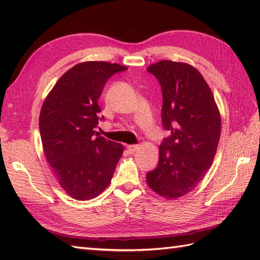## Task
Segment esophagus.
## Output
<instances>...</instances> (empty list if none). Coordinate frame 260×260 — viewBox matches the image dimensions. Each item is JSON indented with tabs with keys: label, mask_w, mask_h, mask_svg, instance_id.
Returning <instances> with one entry per match:
<instances>
[{
	"label": "esophagus",
	"mask_w": 260,
	"mask_h": 260,
	"mask_svg": "<svg viewBox=\"0 0 260 260\" xmlns=\"http://www.w3.org/2000/svg\"><path fill=\"white\" fill-rule=\"evenodd\" d=\"M139 148H140L139 145H127V150H128V152L131 154L135 153L137 150H139Z\"/></svg>",
	"instance_id": "1"
}]
</instances>
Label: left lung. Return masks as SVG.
I'll return each instance as SVG.
<instances>
[{"label":"left lung","mask_w":260,"mask_h":260,"mask_svg":"<svg viewBox=\"0 0 260 260\" xmlns=\"http://www.w3.org/2000/svg\"><path fill=\"white\" fill-rule=\"evenodd\" d=\"M162 88V124L171 132L159 145L157 167L146 174L157 194L176 199L191 192L211 167L221 117L202 75L184 62L162 60L147 68Z\"/></svg>","instance_id":"left-lung-1"}]
</instances>
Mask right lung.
<instances>
[{
	"instance_id": "add662e5",
	"label": "right lung",
	"mask_w": 260,
	"mask_h": 260,
	"mask_svg": "<svg viewBox=\"0 0 260 260\" xmlns=\"http://www.w3.org/2000/svg\"><path fill=\"white\" fill-rule=\"evenodd\" d=\"M127 67L105 61L76 64L61 76L42 105L39 128L47 161L59 184L76 200L101 194L112 181L124 147L95 128L106 81Z\"/></svg>"
}]
</instances>
